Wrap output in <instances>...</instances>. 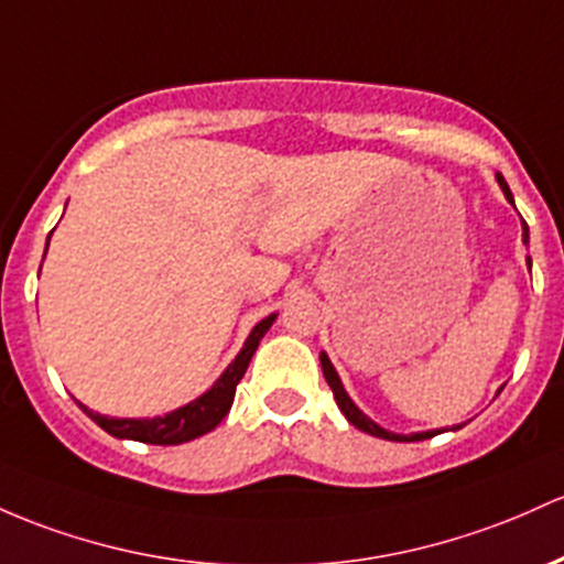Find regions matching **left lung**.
Listing matches in <instances>:
<instances>
[{
    "label": "left lung",
    "mask_w": 564,
    "mask_h": 564,
    "mask_svg": "<svg viewBox=\"0 0 564 564\" xmlns=\"http://www.w3.org/2000/svg\"><path fill=\"white\" fill-rule=\"evenodd\" d=\"M498 184H500V189H503L506 200H509L511 206H513V195H511L509 184H506V178L500 176V173H498ZM522 240H524V243H528V240H530L528 221H522ZM528 264H530V259H528ZM321 369H324V377H326V382H329V388H332V393H334V401H337V406H339V410H343L345 417H348V423L356 425L358 431L372 433V436H377V438H388V442H423V438H431V436H436V433H442V431H423V433H410V436H406V433H393V431L380 429V425H377L375 420H369L367 414H364L356 404H352L350 395L345 393L343 380H339L337 369L332 367V361H329V356H326V352H321ZM457 429H460V425H457ZM457 429H453V431H457Z\"/></svg>",
    "instance_id": "obj_1"
}]
</instances>
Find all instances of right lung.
<instances>
[{
    "mask_svg": "<svg viewBox=\"0 0 564 564\" xmlns=\"http://www.w3.org/2000/svg\"><path fill=\"white\" fill-rule=\"evenodd\" d=\"M47 243H51V238H47ZM272 321H275V313L268 315V318H262L257 326H253L249 339L243 343V348H240L238 356H235V361L225 369V372H221L219 380H216L214 386L200 395V399L189 401V404L178 406V410L163 414V417H152V420L150 417L144 420L107 417V414L88 410L85 404L79 406H83V412L88 414L93 423L101 425V429L111 433L115 438H133V442H144V444H163V447L165 444L192 442V438L214 431L216 425L225 420V414L230 412L235 388H238L240 377H243L246 369H249L251 356L259 348V339L268 334Z\"/></svg>",
    "mask_w": 564,
    "mask_h": 564,
    "instance_id": "1",
    "label": "right lung"
}]
</instances>
